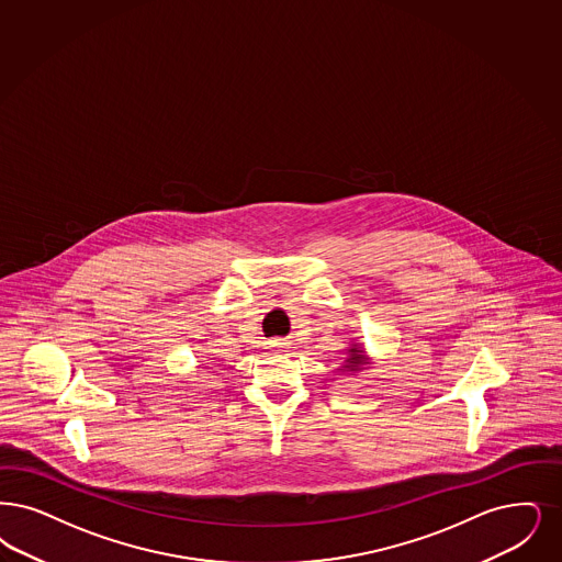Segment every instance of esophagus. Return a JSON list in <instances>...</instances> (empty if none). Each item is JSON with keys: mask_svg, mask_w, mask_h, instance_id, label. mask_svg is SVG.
I'll use <instances>...</instances> for the list:
<instances>
[{"mask_svg": "<svg viewBox=\"0 0 562 562\" xmlns=\"http://www.w3.org/2000/svg\"><path fill=\"white\" fill-rule=\"evenodd\" d=\"M271 347H276V349H278V351H280V349H282V347H284V345H286V342H282V340H273V342H270Z\"/></svg>", "mask_w": 562, "mask_h": 562, "instance_id": "esophagus-1", "label": "esophagus"}]
</instances>
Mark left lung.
Wrapping results in <instances>:
<instances>
[{"mask_svg": "<svg viewBox=\"0 0 562 562\" xmlns=\"http://www.w3.org/2000/svg\"><path fill=\"white\" fill-rule=\"evenodd\" d=\"M370 363H372V358L366 353L360 340H351L349 349H347V358H342L338 372L340 374H358L361 370H366Z\"/></svg>", "mask_w": 562, "mask_h": 562, "instance_id": "8db88e82", "label": "left lung"}]
</instances>
